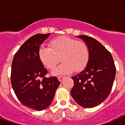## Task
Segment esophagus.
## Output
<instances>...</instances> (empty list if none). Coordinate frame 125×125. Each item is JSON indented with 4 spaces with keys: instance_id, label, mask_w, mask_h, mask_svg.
Here are the masks:
<instances>
[{
    "instance_id": "esophagus-1",
    "label": "esophagus",
    "mask_w": 125,
    "mask_h": 125,
    "mask_svg": "<svg viewBox=\"0 0 125 125\" xmlns=\"http://www.w3.org/2000/svg\"><path fill=\"white\" fill-rule=\"evenodd\" d=\"M63 78H64L63 76H59V77H58V80L60 82H62V81L63 80Z\"/></svg>"
}]
</instances>
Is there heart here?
<instances>
[{
	"mask_svg": "<svg viewBox=\"0 0 125 125\" xmlns=\"http://www.w3.org/2000/svg\"><path fill=\"white\" fill-rule=\"evenodd\" d=\"M41 62L47 68L54 69L60 60L63 62L52 71L54 75L82 70L89 60V49L86 43L67 36L55 38L49 42V47L42 46L38 51Z\"/></svg>",
	"mask_w": 125,
	"mask_h": 125,
	"instance_id": "obj_1",
	"label": "heart"
}]
</instances>
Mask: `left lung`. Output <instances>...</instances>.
<instances>
[{
    "instance_id": "8db88e82",
    "label": "left lung",
    "mask_w": 125,
    "mask_h": 125,
    "mask_svg": "<svg viewBox=\"0 0 125 125\" xmlns=\"http://www.w3.org/2000/svg\"><path fill=\"white\" fill-rule=\"evenodd\" d=\"M86 43L89 60L82 71L73 76L74 86L71 91L76 103L84 108H93L104 102L112 88L116 69L110 52L94 38L76 36Z\"/></svg>"
}]
</instances>
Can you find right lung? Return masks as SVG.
Listing matches in <instances>:
<instances>
[{
  "label": "right lung",
  "mask_w": 125,
  "mask_h": 125,
  "mask_svg": "<svg viewBox=\"0 0 125 125\" xmlns=\"http://www.w3.org/2000/svg\"><path fill=\"white\" fill-rule=\"evenodd\" d=\"M51 34H38L26 40L15 54L11 64V83L22 104L37 111L50 106L60 82L48 73L38 56L40 45Z\"/></svg>",
  "instance_id": "obj_1"
}]
</instances>
